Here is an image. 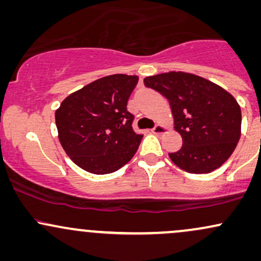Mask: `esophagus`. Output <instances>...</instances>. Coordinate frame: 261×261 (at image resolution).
Returning <instances> with one entry per match:
<instances>
[{
	"label": "esophagus",
	"mask_w": 261,
	"mask_h": 261,
	"mask_svg": "<svg viewBox=\"0 0 261 261\" xmlns=\"http://www.w3.org/2000/svg\"><path fill=\"white\" fill-rule=\"evenodd\" d=\"M166 130H167L166 126H163V125L158 124V125H155L153 128H152V133H153L154 135H161V134H163Z\"/></svg>",
	"instance_id": "1"
}]
</instances>
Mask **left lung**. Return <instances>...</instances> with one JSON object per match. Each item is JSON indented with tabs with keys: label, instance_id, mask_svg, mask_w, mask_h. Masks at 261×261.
Listing matches in <instances>:
<instances>
[{
	"label": "left lung",
	"instance_id": "1",
	"mask_svg": "<svg viewBox=\"0 0 261 261\" xmlns=\"http://www.w3.org/2000/svg\"><path fill=\"white\" fill-rule=\"evenodd\" d=\"M145 86L167 98L182 146L169 153L175 166L202 174L229 158L241 139L242 112L232 94L193 73L172 72L143 80Z\"/></svg>",
	"mask_w": 261,
	"mask_h": 261
}]
</instances>
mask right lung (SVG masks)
Returning <instances> with one entry per match:
<instances>
[{"instance_id": "obj_1", "label": "right lung", "mask_w": 261, "mask_h": 261, "mask_svg": "<svg viewBox=\"0 0 261 261\" xmlns=\"http://www.w3.org/2000/svg\"><path fill=\"white\" fill-rule=\"evenodd\" d=\"M137 76L112 74L62 100L55 113L59 140L68 157L93 174L120 169L139 148L142 135L133 128L127 100Z\"/></svg>"}]
</instances>
